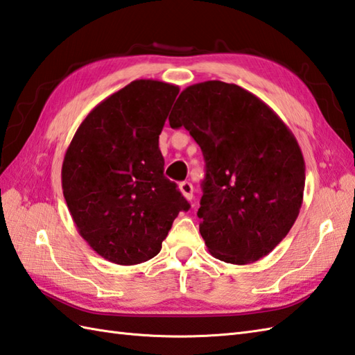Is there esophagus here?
<instances>
[{"mask_svg": "<svg viewBox=\"0 0 355 355\" xmlns=\"http://www.w3.org/2000/svg\"><path fill=\"white\" fill-rule=\"evenodd\" d=\"M179 190H180V193L184 194V198L187 200H191L193 199V190H194V188H193L191 182H187V180H185V182H180L179 184Z\"/></svg>", "mask_w": 355, "mask_h": 355, "instance_id": "1", "label": "esophagus"}]
</instances>
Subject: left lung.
<instances>
[{
	"label": "left lung",
	"instance_id": "obj_1",
	"mask_svg": "<svg viewBox=\"0 0 355 355\" xmlns=\"http://www.w3.org/2000/svg\"><path fill=\"white\" fill-rule=\"evenodd\" d=\"M205 159L199 231L209 254L247 265L277 247L297 219L305 161L291 130L262 99L236 84L187 87L170 114Z\"/></svg>",
	"mask_w": 355,
	"mask_h": 355
}]
</instances>
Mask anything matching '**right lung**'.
<instances>
[{
    "mask_svg": "<svg viewBox=\"0 0 355 355\" xmlns=\"http://www.w3.org/2000/svg\"><path fill=\"white\" fill-rule=\"evenodd\" d=\"M179 87L136 79L78 127L61 170L62 193L84 241L118 265L147 262L190 204L164 176L161 135Z\"/></svg>",
    "mask_w": 355,
    "mask_h": 355,
    "instance_id": "right-lung-1",
    "label": "right lung"
}]
</instances>
